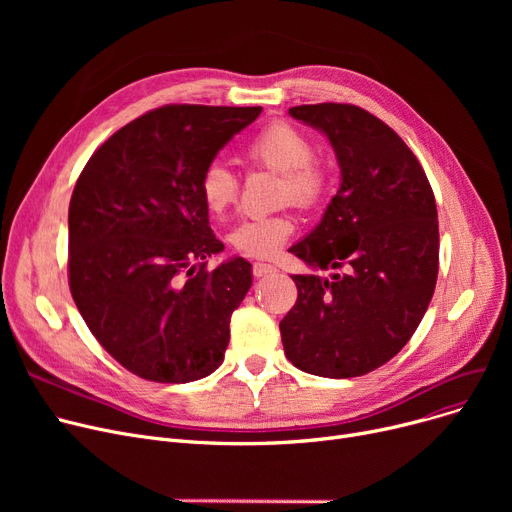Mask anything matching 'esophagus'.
<instances>
[{
    "label": "esophagus",
    "mask_w": 512,
    "mask_h": 512,
    "mask_svg": "<svg viewBox=\"0 0 512 512\" xmlns=\"http://www.w3.org/2000/svg\"><path fill=\"white\" fill-rule=\"evenodd\" d=\"M278 267L274 263H267V261H255L253 263V274L257 278H263V276H270V274H276Z\"/></svg>",
    "instance_id": "1"
}]
</instances>
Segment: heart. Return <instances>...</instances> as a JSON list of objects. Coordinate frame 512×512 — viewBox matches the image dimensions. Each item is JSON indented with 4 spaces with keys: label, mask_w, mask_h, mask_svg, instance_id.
Here are the masks:
<instances>
[{
    "label": "heart",
    "mask_w": 512,
    "mask_h": 512,
    "mask_svg": "<svg viewBox=\"0 0 512 512\" xmlns=\"http://www.w3.org/2000/svg\"><path fill=\"white\" fill-rule=\"evenodd\" d=\"M255 164L282 176L280 199L311 207L328 188V170L313 157V143L303 130L288 122H272L259 130L245 149ZM199 195L213 215L228 211L238 195V180L224 164H209L199 180ZM292 234L288 215H263L240 222L232 234V247L249 257H272Z\"/></svg>",
    "instance_id": "obj_1"
}]
</instances>
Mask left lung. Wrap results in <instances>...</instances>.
<instances>
[{"label": "left lung", "instance_id": "8db88e82", "mask_svg": "<svg viewBox=\"0 0 512 512\" xmlns=\"http://www.w3.org/2000/svg\"><path fill=\"white\" fill-rule=\"evenodd\" d=\"M330 141L340 188L321 222L288 251L299 299L280 321L288 361L319 378H357L390 361L415 334L438 280V211L413 151L357 105L290 107Z\"/></svg>", "mask_w": 512, "mask_h": 512}]
</instances>
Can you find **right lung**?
Returning a JSON list of instances; mask_svg holds the SVG:
<instances>
[{
  "label": "right lung",
  "mask_w": 512,
  "mask_h": 512,
  "mask_svg": "<svg viewBox=\"0 0 512 512\" xmlns=\"http://www.w3.org/2000/svg\"><path fill=\"white\" fill-rule=\"evenodd\" d=\"M261 107L166 105L112 134L78 176L68 209V278L85 324L122 367L186 384L224 361L232 311L253 284L199 195L203 170ZM200 270H196V265Z\"/></svg>",
  "instance_id": "obj_1"
}]
</instances>
